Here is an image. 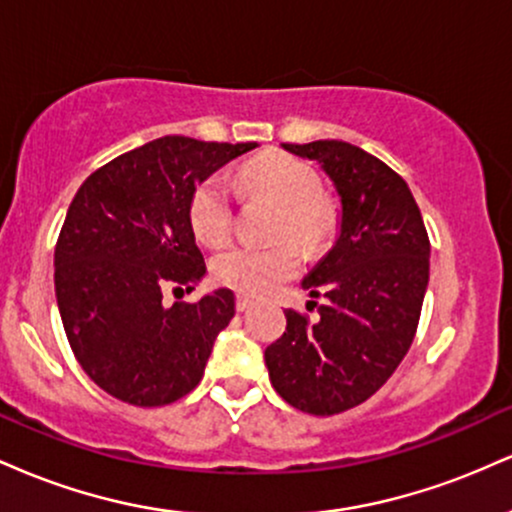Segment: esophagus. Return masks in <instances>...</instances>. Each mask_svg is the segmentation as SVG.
Here are the masks:
<instances>
[{
	"mask_svg": "<svg viewBox=\"0 0 512 512\" xmlns=\"http://www.w3.org/2000/svg\"><path fill=\"white\" fill-rule=\"evenodd\" d=\"M252 305H255V301H252V298L243 296V293H238V296H236V310H238V313H245V310H250Z\"/></svg>",
	"mask_w": 512,
	"mask_h": 512,
	"instance_id": "1",
	"label": "esophagus"
}]
</instances>
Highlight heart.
<instances>
[{
	"mask_svg": "<svg viewBox=\"0 0 512 512\" xmlns=\"http://www.w3.org/2000/svg\"><path fill=\"white\" fill-rule=\"evenodd\" d=\"M240 195L260 197L279 207L274 238H293L315 250L330 238L334 211L322 199L317 170L296 156L269 154L245 163L233 175ZM192 233L207 245H219L233 228V190L223 175H209L192 190L187 204ZM293 240H279L269 248L231 245L216 252L211 276L221 286L248 296H262L301 269V252Z\"/></svg>",
	"mask_w": 512,
	"mask_h": 512,
	"instance_id": "heart-1",
	"label": "heart"
}]
</instances>
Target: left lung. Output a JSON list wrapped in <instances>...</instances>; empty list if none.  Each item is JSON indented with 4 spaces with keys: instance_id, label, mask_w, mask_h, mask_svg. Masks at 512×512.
I'll list each match as a JSON object with an SVG mask.
<instances>
[{
    "instance_id": "1",
    "label": "left lung",
    "mask_w": 512,
    "mask_h": 512,
    "mask_svg": "<svg viewBox=\"0 0 512 512\" xmlns=\"http://www.w3.org/2000/svg\"><path fill=\"white\" fill-rule=\"evenodd\" d=\"M320 163L342 202L334 248L303 279L325 296L315 322L286 313L264 351L269 380L291 407L332 416L366 402L407 356L428 286L431 243L414 195L390 166L354 144H281Z\"/></svg>"
}]
</instances>
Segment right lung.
Returning <instances> with one entry per match:
<instances>
[{
    "label": "right lung",
    "instance_id": "right-lung-1",
    "mask_svg": "<svg viewBox=\"0 0 512 512\" xmlns=\"http://www.w3.org/2000/svg\"><path fill=\"white\" fill-rule=\"evenodd\" d=\"M248 144L161 137L127 151L79 187L55 245V293L76 361L101 390L163 407L199 385L233 291L163 305L207 274L187 204L192 190Z\"/></svg>",
    "mask_w": 512,
    "mask_h": 512
}]
</instances>
